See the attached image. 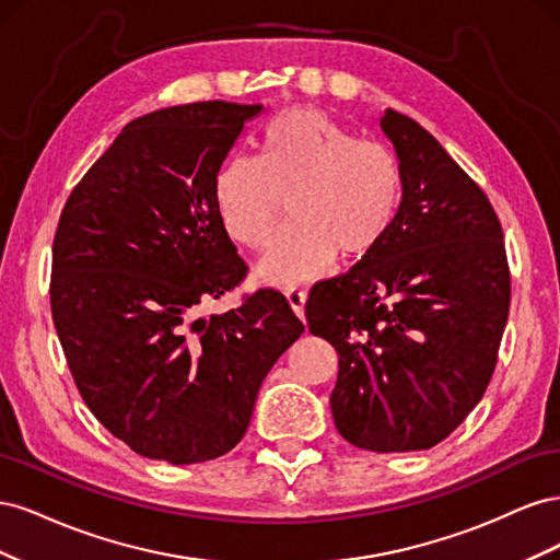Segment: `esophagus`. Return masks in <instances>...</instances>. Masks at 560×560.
I'll list each match as a JSON object with an SVG mask.
<instances>
[{"label": "esophagus", "mask_w": 560, "mask_h": 560, "mask_svg": "<svg viewBox=\"0 0 560 560\" xmlns=\"http://www.w3.org/2000/svg\"><path fill=\"white\" fill-rule=\"evenodd\" d=\"M306 299H308V294H306V290H301V287H290V290H287V301H290L292 311L301 319H303V306H306Z\"/></svg>", "instance_id": "esophagus-1"}]
</instances>
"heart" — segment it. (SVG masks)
<instances>
[{
	"instance_id": "b5f03b06",
	"label": "heart",
	"mask_w": 560,
	"mask_h": 560,
	"mask_svg": "<svg viewBox=\"0 0 560 560\" xmlns=\"http://www.w3.org/2000/svg\"><path fill=\"white\" fill-rule=\"evenodd\" d=\"M404 196L397 154L317 109H287L261 132L259 156H233L214 177V200L231 238L261 249L290 208L292 224L266 252L259 273L306 282L341 257L374 254L393 231Z\"/></svg>"
}]
</instances>
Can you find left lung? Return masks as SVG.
<instances>
[{
    "label": "left lung",
    "mask_w": 560,
    "mask_h": 560,
    "mask_svg": "<svg viewBox=\"0 0 560 560\" xmlns=\"http://www.w3.org/2000/svg\"><path fill=\"white\" fill-rule=\"evenodd\" d=\"M381 128L404 173L397 222L374 254L313 287L306 319L338 352L329 401L346 442L425 451L493 378L512 273L481 186L413 118L385 109Z\"/></svg>",
    "instance_id": "1"
}]
</instances>
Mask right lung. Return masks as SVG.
Wrapping results in <instances>:
<instances>
[{"mask_svg":"<svg viewBox=\"0 0 560 560\" xmlns=\"http://www.w3.org/2000/svg\"><path fill=\"white\" fill-rule=\"evenodd\" d=\"M264 107L212 100L135 118L67 198L50 313L91 413L173 465L229 453L266 374L303 334L278 290L202 315L247 276L214 177Z\"/></svg>","mask_w":560,"mask_h":560,"instance_id":"right-lung-1","label":"right lung"}]
</instances>
